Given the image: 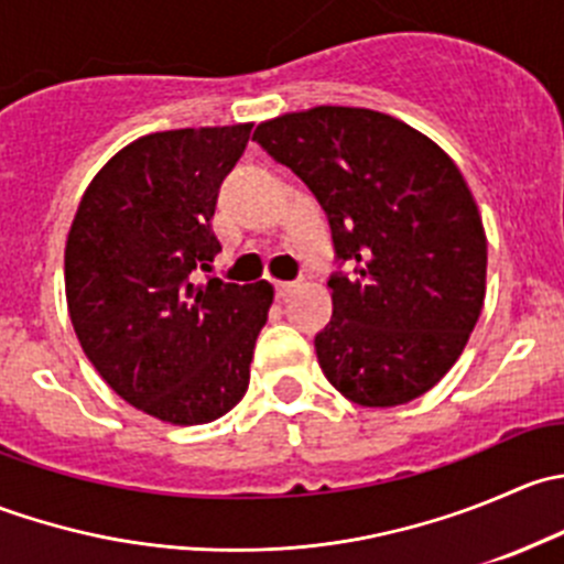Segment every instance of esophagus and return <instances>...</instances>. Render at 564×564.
Returning a JSON list of instances; mask_svg holds the SVG:
<instances>
[{
	"label": "esophagus",
	"mask_w": 564,
	"mask_h": 564,
	"mask_svg": "<svg viewBox=\"0 0 564 564\" xmlns=\"http://www.w3.org/2000/svg\"><path fill=\"white\" fill-rule=\"evenodd\" d=\"M294 292V283L292 281H275V294L278 297H289V294Z\"/></svg>",
	"instance_id": "1"
}]
</instances>
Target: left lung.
<instances>
[{
	"label": "left lung",
	"instance_id": "1",
	"mask_svg": "<svg viewBox=\"0 0 564 564\" xmlns=\"http://www.w3.org/2000/svg\"><path fill=\"white\" fill-rule=\"evenodd\" d=\"M333 231L324 377L360 406H398L453 368L486 300L488 242L458 166L429 135L371 108L316 106L256 128Z\"/></svg>",
	"mask_w": 564,
	"mask_h": 564
}]
</instances>
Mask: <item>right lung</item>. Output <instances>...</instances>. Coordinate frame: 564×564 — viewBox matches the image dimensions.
I'll list each match as a JSON object with an SVG mask.
<instances>
[{"instance_id": "1", "label": "right lung", "mask_w": 564, "mask_h": 564, "mask_svg": "<svg viewBox=\"0 0 564 564\" xmlns=\"http://www.w3.org/2000/svg\"><path fill=\"white\" fill-rule=\"evenodd\" d=\"M253 124L135 139L84 191L65 246V294L84 355L130 406L202 425L242 401L272 286L209 272L224 176Z\"/></svg>"}]
</instances>
